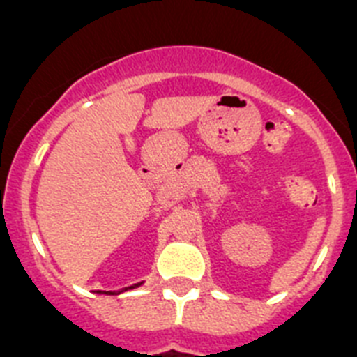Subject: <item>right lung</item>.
I'll use <instances>...</instances> for the list:
<instances>
[{
	"instance_id": "obj_1",
	"label": "right lung",
	"mask_w": 357,
	"mask_h": 357,
	"mask_svg": "<svg viewBox=\"0 0 357 357\" xmlns=\"http://www.w3.org/2000/svg\"><path fill=\"white\" fill-rule=\"evenodd\" d=\"M135 287H140V282H137V284H135ZM135 287H130V288H135ZM126 290H128V288H126Z\"/></svg>"
}]
</instances>
